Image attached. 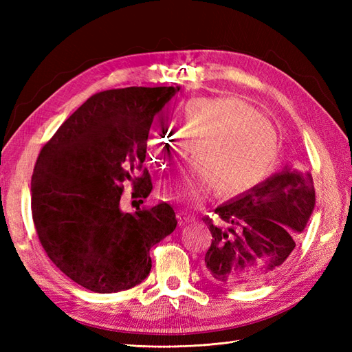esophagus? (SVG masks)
Here are the masks:
<instances>
[{"label": "esophagus", "instance_id": "obj_1", "mask_svg": "<svg viewBox=\"0 0 352 352\" xmlns=\"http://www.w3.org/2000/svg\"><path fill=\"white\" fill-rule=\"evenodd\" d=\"M177 218H178V223H180V226H184V223H188V222L192 221V216L188 212H184V210H178L177 212Z\"/></svg>", "mask_w": 352, "mask_h": 352}]
</instances>
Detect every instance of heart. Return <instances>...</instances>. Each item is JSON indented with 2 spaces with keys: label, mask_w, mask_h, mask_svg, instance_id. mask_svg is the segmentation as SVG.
I'll return each mask as SVG.
<instances>
[{
  "label": "heart",
  "mask_w": 352,
  "mask_h": 352,
  "mask_svg": "<svg viewBox=\"0 0 352 352\" xmlns=\"http://www.w3.org/2000/svg\"><path fill=\"white\" fill-rule=\"evenodd\" d=\"M178 133L163 126L149 140L151 162L164 169L193 146V166L180 183L164 184V199L203 201L212 190L234 197L258 183L276 159L278 142L271 122L236 98H193L177 110ZM184 140L182 141L181 139Z\"/></svg>",
  "instance_id": "heart-1"
}]
</instances>
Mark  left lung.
Masks as SVG:
<instances>
[{
    "mask_svg": "<svg viewBox=\"0 0 352 352\" xmlns=\"http://www.w3.org/2000/svg\"><path fill=\"white\" fill-rule=\"evenodd\" d=\"M310 172L284 166L278 174L214 208L206 218L212 243L207 278L227 287H254L278 274L294 252L315 208Z\"/></svg>",
    "mask_w": 352,
    "mask_h": 352,
    "instance_id": "left-lung-1",
    "label": "left lung"
}]
</instances>
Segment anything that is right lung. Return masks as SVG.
<instances>
[{
    "instance_id": "1",
    "label": "right lung",
    "mask_w": 352,
    "mask_h": 352,
    "mask_svg": "<svg viewBox=\"0 0 352 352\" xmlns=\"http://www.w3.org/2000/svg\"><path fill=\"white\" fill-rule=\"evenodd\" d=\"M178 91L133 86L95 94L37 157L32 213L39 241L66 276L96 294L144 281L151 271L149 250L177 227L169 204L126 213L121 197L126 183L131 198L151 193V177L142 168L149 129Z\"/></svg>"
}]
</instances>
